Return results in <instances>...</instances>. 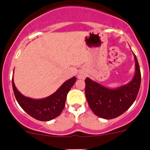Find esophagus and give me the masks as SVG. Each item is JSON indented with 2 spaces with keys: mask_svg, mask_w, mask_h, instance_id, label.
<instances>
[{
  "mask_svg": "<svg viewBox=\"0 0 150 150\" xmlns=\"http://www.w3.org/2000/svg\"><path fill=\"white\" fill-rule=\"evenodd\" d=\"M78 78H79V79H83V78H84V75H83V74H79V75H78Z\"/></svg>",
  "mask_w": 150,
  "mask_h": 150,
  "instance_id": "esophagus-1",
  "label": "esophagus"
}]
</instances>
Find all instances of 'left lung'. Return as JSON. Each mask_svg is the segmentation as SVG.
Masks as SVG:
<instances>
[{"mask_svg":"<svg viewBox=\"0 0 150 150\" xmlns=\"http://www.w3.org/2000/svg\"><path fill=\"white\" fill-rule=\"evenodd\" d=\"M135 72L127 84L114 89L105 87L86 78V96L90 108L96 116L105 119L118 117L129 109L137 96L141 84V72L136 55Z\"/></svg>","mask_w":150,"mask_h":150,"instance_id":"8db88e82","label":"left lung"}]
</instances>
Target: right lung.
Wrapping results in <instances>:
<instances>
[{"instance_id":"1","label":"right lung","mask_w":150,"mask_h":150,"mask_svg":"<svg viewBox=\"0 0 150 150\" xmlns=\"http://www.w3.org/2000/svg\"><path fill=\"white\" fill-rule=\"evenodd\" d=\"M76 81L75 76L66 80L56 92L46 98L33 99L22 95L17 90L12 78V86L17 102L28 114L39 121H48L57 117L64 109L66 98Z\"/></svg>"}]
</instances>
